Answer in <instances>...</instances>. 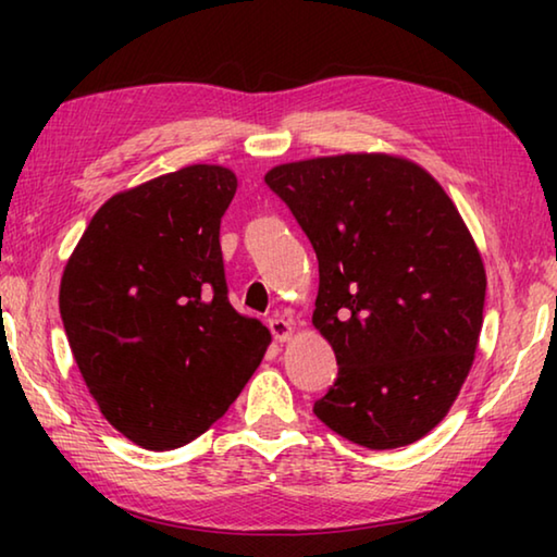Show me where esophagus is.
<instances>
[{"mask_svg":"<svg viewBox=\"0 0 557 557\" xmlns=\"http://www.w3.org/2000/svg\"><path fill=\"white\" fill-rule=\"evenodd\" d=\"M270 332H272V336H275V342L285 344V342H289L292 334H295V326L285 322L282 317H275V319H270Z\"/></svg>","mask_w":557,"mask_h":557,"instance_id":"1","label":"esophagus"}]
</instances>
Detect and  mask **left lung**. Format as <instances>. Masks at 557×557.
<instances>
[{"label":"left lung","mask_w":557,"mask_h":557,"mask_svg":"<svg viewBox=\"0 0 557 557\" xmlns=\"http://www.w3.org/2000/svg\"><path fill=\"white\" fill-rule=\"evenodd\" d=\"M268 186L319 260L312 324L338 375L314 414L369 449L435 430L484 322L482 252L445 188L412 159L346 152L272 166Z\"/></svg>","instance_id":"1"}]
</instances>
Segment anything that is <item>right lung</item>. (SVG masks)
Listing matches in <instances>:
<instances>
[{"mask_svg": "<svg viewBox=\"0 0 557 557\" xmlns=\"http://www.w3.org/2000/svg\"><path fill=\"white\" fill-rule=\"evenodd\" d=\"M238 178L191 164L100 206L63 268L59 307L100 412L145 449H174L223 418L270 332L235 312L221 219Z\"/></svg>", "mask_w": 557, "mask_h": 557, "instance_id": "1", "label": "right lung"}]
</instances>
